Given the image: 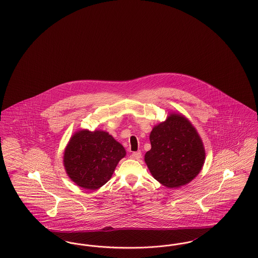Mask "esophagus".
Instances as JSON below:
<instances>
[{
  "mask_svg": "<svg viewBox=\"0 0 258 258\" xmlns=\"http://www.w3.org/2000/svg\"><path fill=\"white\" fill-rule=\"evenodd\" d=\"M131 158L134 159V160H139V159L141 158V152H140V151H137V152L132 153Z\"/></svg>",
  "mask_w": 258,
  "mask_h": 258,
  "instance_id": "esophagus-1",
  "label": "esophagus"
}]
</instances>
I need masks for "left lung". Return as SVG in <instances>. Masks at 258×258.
Segmentation results:
<instances>
[{
	"instance_id": "left-lung-1",
	"label": "left lung",
	"mask_w": 258,
	"mask_h": 258,
	"mask_svg": "<svg viewBox=\"0 0 258 258\" xmlns=\"http://www.w3.org/2000/svg\"><path fill=\"white\" fill-rule=\"evenodd\" d=\"M145 162L152 176L166 187L192 181L205 161V149L196 127L181 114L171 113L150 134Z\"/></svg>"
}]
</instances>
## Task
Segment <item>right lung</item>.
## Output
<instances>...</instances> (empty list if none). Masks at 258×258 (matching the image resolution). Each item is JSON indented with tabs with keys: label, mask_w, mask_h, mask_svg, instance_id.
<instances>
[{
	"label": "right lung",
	"mask_w": 258,
	"mask_h": 258,
	"mask_svg": "<svg viewBox=\"0 0 258 258\" xmlns=\"http://www.w3.org/2000/svg\"><path fill=\"white\" fill-rule=\"evenodd\" d=\"M125 150L112 135L103 131H78L63 153L68 176L85 189H98L106 184Z\"/></svg>",
	"instance_id": "1"
}]
</instances>
